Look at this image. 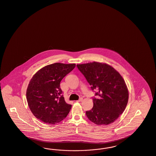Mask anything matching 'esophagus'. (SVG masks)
<instances>
[{
	"instance_id": "34e87169",
	"label": "esophagus",
	"mask_w": 156,
	"mask_h": 156,
	"mask_svg": "<svg viewBox=\"0 0 156 156\" xmlns=\"http://www.w3.org/2000/svg\"><path fill=\"white\" fill-rule=\"evenodd\" d=\"M82 100H83V99H82V98H80L79 100H77V101H77V102H81V101H82Z\"/></svg>"
}]
</instances>
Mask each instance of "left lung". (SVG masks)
I'll list each match as a JSON object with an SVG mask.
<instances>
[{
	"instance_id": "left-lung-1",
	"label": "left lung",
	"mask_w": 156,
	"mask_h": 156,
	"mask_svg": "<svg viewBox=\"0 0 156 156\" xmlns=\"http://www.w3.org/2000/svg\"><path fill=\"white\" fill-rule=\"evenodd\" d=\"M92 90L99 99H93L92 108L86 112L88 119L98 125H107L116 121L127 105L129 92L124 78L112 66L104 62L77 64Z\"/></svg>"
}]
</instances>
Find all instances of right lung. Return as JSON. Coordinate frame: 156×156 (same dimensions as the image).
<instances>
[{"label": "right lung", "mask_w": 156, "mask_h": 156, "mask_svg": "<svg viewBox=\"0 0 156 156\" xmlns=\"http://www.w3.org/2000/svg\"><path fill=\"white\" fill-rule=\"evenodd\" d=\"M75 66L56 62L44 66L33 75L27 89V100L32 113L41 121L54 125L68 115L71 105L62 96L60 82Z\"/></svg>", "instance_id": "1"}]
</instances>
